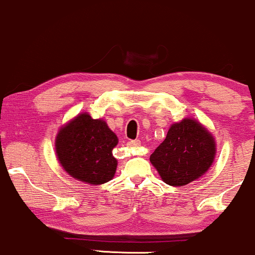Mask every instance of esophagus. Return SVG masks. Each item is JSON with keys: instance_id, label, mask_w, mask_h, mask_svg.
<instances>
[{"instance_id": "obj_1", "label": "esophagus", "mask_w": 255, "mask_h": 255, "mask_svg": "<svg viewBox=\"0 0 255 255\" xmlns=\"http://www.w3.org/2000/svg\"><path fill=\"white\" fill-rule=\"evenodd\" d=\"M128 147L136 148V147H139V145H141V141H139V139H133V141L128 142Z\"/></svg>"}]
</instances>
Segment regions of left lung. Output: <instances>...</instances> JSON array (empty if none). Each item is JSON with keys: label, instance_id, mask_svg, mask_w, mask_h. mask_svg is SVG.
Listing matches in <instances>:
<instances>
[{"label": "left lung", "instance_id": "8db88e82", "mask_svg": "<svg viewBox=\"0 0 255 255\" xmlns=\"http://www.w3.org/2000/svg\"><path fill=\"white\" fill-rule=\"evenodd\" d=\"M216 156V142L207 128L185 118L168 128L150 162L166 184L182 187L207 172Z\"/></svg>", "mask_w": 255, "mask_h": 255}]
</instances>
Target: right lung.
Here are the masks:
<instances>
[{
    "instance_id": "add662e5",
    "label": "right lung",
    "mask_w": 255,
    "mask_h": 255,
    "mask_svg": "<svg viewBox=\"0 0 255 255\" xmlns=\"http://www.w3.org/2000/svg\"><path fill=\"white\" fill-rule=\"evenodd\" d=\"M118 137L102 119L82 113L64 125L55 139L60 165L73 178L93 185L111 181L117 170L112 150Z\"/></svg>"
}]
</instances>
